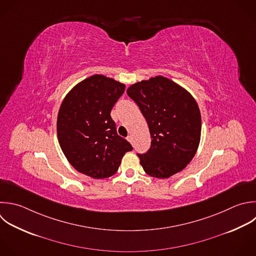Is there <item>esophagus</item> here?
I'll use <instances>...</instances> for the list:
<instances>
[{
    "label": "esophagus",
    "instance_id": "obj_1",
    "mask_svg": "<svg viewBox=\"0 0 256 256\" xmlns=\"http://www.w3.org/2000/svg\"><path fill=\"white\" fill-rule=\"evenodd\" d=\"M127 140H128V141H129V142H130V143H131V144H132V143H133V137H132V136H131V135H129V136H128V137H127Z\"/></svg>",
    "mask_w": 256,
    "mask_h": 256
}]
</instances>
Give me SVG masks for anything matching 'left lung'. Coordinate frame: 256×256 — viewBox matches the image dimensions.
Masks as SVG:
<instances>
[{
	"label": "left lung",
	"instance_id": "obj_1",
	"mask_svg": "<svg viewBox=\"0 0 256 256\" xmlns=\"http://www.w3.org/2000/svg\"><path fill=\"white\" fill-rule=\"evenodd\" d=\"M127 94L145 117L152 138L149 150L137 154L144 171L168 178L184 169L196 153L201 134V115L194 98L162 76L133 84Z\"/></svg>",
	"mask_w": 256,
	"mask_h": 256
}]
</instances>
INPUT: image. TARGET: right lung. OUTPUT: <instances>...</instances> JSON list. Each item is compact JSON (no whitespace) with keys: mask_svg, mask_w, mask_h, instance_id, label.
<instances>
[{"mask_svg":"<svg viewBox=\"0 0 256 256\" xmlns=\"http://www.w3.org/2000/svg\"><path fill=\"white\" fill-rule=\"evenodd\" d=\"M125 85L103 75L91 76L65 97L58 114L57 134L70 164L95 179L115 174L131 144L117 134L111 110Z\"/></svg>","mask_w":256,"mask_h":256,"instance_id":"right-lung-1","label":"right lung"}]
</instances>
